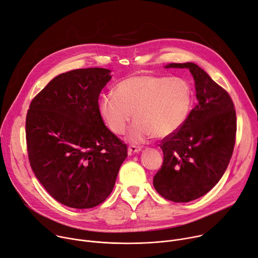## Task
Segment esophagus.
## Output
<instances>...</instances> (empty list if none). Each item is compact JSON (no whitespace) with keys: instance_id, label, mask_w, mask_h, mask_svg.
<instances>
[{"instance_id":"esophagus-1","label":"esophagus","mask_w":258,"mask_h":258,"mask_svg":"<svg viewBox=\"0 0 258 258\" xmlns=\"http://www.w3.org/2000/svg\"><path fill=\"white\" fill-rule=\"evenodd\" d=\"M142 150V148L141 147H136V146H133V145H131V146H129V148H128V151H129V153L130 154H133V153H138Z\"/></svg>"}]
</instances>
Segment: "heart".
Wrapping results in <instances>:
<instances>
[{"instance_id": "1", "label": "heart", "mask_w": 258, "mask_h": 258, "mask_svg": "<svg viewBox=\"0 0 258 258\" xmlns=\"http://www.w3.org/2000/svg\"><path fill=\"white\" fill-rule=\"evenodd\" d=\"M192 91L182 78L150 74L129 76L118 83L114 94L102 96L99 108L111 132L123 134L134 112L129 141L141 144L153 134L163 138L179 130L190 113Z\"/></svg>"}]
</instances>
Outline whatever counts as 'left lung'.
Returning a JSON list of instances; mask_svg holds the SVG:
<instances>
[{
  "label": "left lung",
  "instance_id": "1",
  "mask_svg": "<svg viewBox=\"0 0 258 258\" xmlns=\"http://www.w3.org/2000/svg\"><path fill=\"white\" fill-rule=\"evenodd\" d=\"M193 75L197 104L184 125L159 145L163 164L153 179L165 200L188 203L208 193L222 177L232 156L236 116L229 94L194 63H171Z\"/></svg>",
  "mask_w": 258,
  "mask_h": 258
}]
</instances>
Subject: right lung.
<instances>
[{
  "label": "right lung",
  "instance_id": "add662e5",
  "mask_svg": "<svg viewBox=\"0 0 258 258\" xmlns=\"http://www.w3.org/2000/svg\"><path fill=\"white\" fill-rule=\"evenodd\" d=\"M104 68L55 76L32 100L26 118L30 165L55 201L91 209L111 193L127 146L105 125L99 95L109 82Z\"/></svg>",
  "mask_w": 258,
  "mask_h": 258
}]
</instances>
